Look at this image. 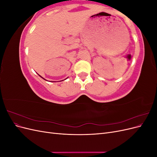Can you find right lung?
<instances>
[{"mask_svg": "<svg viewBox=\"0 0 157 157\" xmlns=\"http://www.w3.org/2000/svg\"><path fill=\"white\" fill-rule=\"evenodd\" d=\"M39 76H40V77H41V78H42V77H41V76H40V75H39ZM43 78V79H44V80H45V79H44V78Z\"/></svg>", "mask_w": 157, "mask_h": 157, "instance_id": "add662e5", "label": "right lung"}]
</instances>
